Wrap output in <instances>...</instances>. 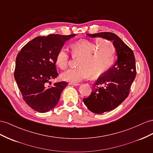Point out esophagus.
I'll list each match as a JSON object with an SVG mask.
<instances>
[{
	"label": "esophagus",
	"instance_id": "34e87169",
	"mask_svg": "<svg viewBox=\"0 0 153 153\" xmlns=\"http://www.w3.org/2000/svg\"><path fill=\"white\" fill-rule=\"evenodd\" d=\"M68 85H73V86H78V85H79V84H78V83H74V82H69Z\"/></svg>",
	"mask_w": 153,
	"mask_h": 153
}]
</instances>
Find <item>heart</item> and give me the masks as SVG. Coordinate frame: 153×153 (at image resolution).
<instances>
[{"label": "heart", "instance_id": "b5f03b06", "mask_svg": "<svg viewBox=\"0 0 153 153\" xmlns=\"http://www.w3.org/2000/svg\"><path fill=\"white\" fill-rule=\"evenodd\" d=\"M72 54L81 57L76 68L67 70L62 74L65 81L79 82L91 76L99 77L107 72L115 62V49L111 42L98 38L95 41L81 40L72 45ZM55 62L58 67L64 70L68 67V51L62 47L56 55Z\"/></svg>", "mask_w": 153, "mask_h": 153}]
</instances>
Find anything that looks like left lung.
<instances>
[{"instance_id":"obj_1","label":"left lung","mask_w":153,"mask_h":153,"mask_svg":"<svg viewBox=\"0 0 153 153\" xmlns=\"http://www.w3.org/2000/svg\"><path fill=\"white\" fill-rule=\"evenodd\" d=\"M87 35L113 41L117 52V60L114 66L99 77L89 97L83 99L89 110L102 113L113 110L128 97L136 77L135 58L133 51L114 33L102 32Z\"/></svg>"}]
</instances>
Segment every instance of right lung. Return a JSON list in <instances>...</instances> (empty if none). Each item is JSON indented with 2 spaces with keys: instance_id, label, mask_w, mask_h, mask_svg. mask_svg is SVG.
<instances>
[{
  "instance_id": "add662e5",
  "label": "right lung",
  "mask_w": 153,
  "mask_h": 153,
  "mask_svg": "<svg viewBox=\"0 0 153 153\" xmlns=\"http://www.w3.org/2000/svg\"><path fill=\"white\" fill-rule=\"evenodd\" d=\"M75 36H38L25 45L17 55L15 79L24 101L34 110L45 113L58 104L68 83L60 81L49 86L50 80L58 76L56 55L65 42Z\"/></svg>"
}]
</instances>
